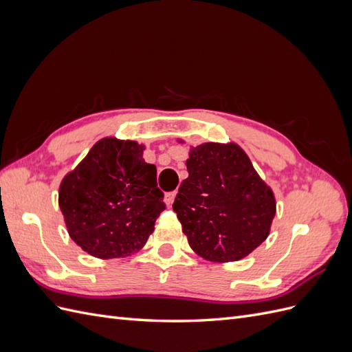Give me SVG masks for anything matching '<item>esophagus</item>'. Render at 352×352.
Wrapping results in <instances>:
<instances>
[{
	"label": "esophagus",
	"instance_id": "obj_1",
	"mask_svg": "<svg viewBox=\"0 0 352 352\" xmlns=\"http://www.w3.org/2000/svg\"><path fill=\"white\" fill-rule=\"evenodd\" d=\"M175 198H176V190H172V192H167L164 199H166V204L168 207H172V204L175 202Z\"/></svg>",
	"mask_w": 352,
	"mask_h": 352
}]
</instances>
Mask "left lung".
Wrapping results in <instances>:
<instances>
[{
	"mask_svg": "<svg viewBox=\"0 0 352 352\" xmlns=\"http://www.w3.org/2000/svg\"><path fill=\"white\" fill-rule=\"evenodd\" d=\"M186 167L173 210L190 248L216 263L247 257L269 235L276 212L272 189L236 144L195 146Z\"/></svg>",
	"mask_w": 352,
	"mask_h": 352,
	"instance_id": "obj_1",
	"label": "left lung"
}]
</instances>
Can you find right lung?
I'll use <instances>...</instances> for the list:
<instances>
[{"label": "right lung", "instance_id": "right-lung-1", "mask_svg": "<svg viewBox=\"0 0 352 352\" xmlns=\"http://www.w3.org/2000/svg\"><path fill=\"white\" fill-rule=\"evenodd\" d=\"M144 145L104 138L60 185L58 204L70 238L98 258L140 251L166 210L157 168Z\"/></svg>", "mask_w": 352, "mask_h": 352}]
</instances>
